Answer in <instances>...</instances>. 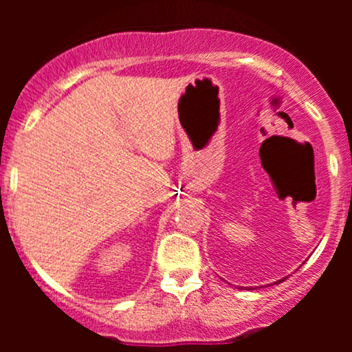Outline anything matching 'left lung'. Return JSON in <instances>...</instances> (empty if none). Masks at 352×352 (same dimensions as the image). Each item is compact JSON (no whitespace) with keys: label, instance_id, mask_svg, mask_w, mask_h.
<instances>
[{"label":"left lung","instance_id":"left-lung-1","mask_svg":"<svg viewBox=\"0 0 352 352\" xmlns=\"http://www.w3.org/2000/svg\"><path fill=\"white\" fill-rule=\"evenodd\" d=\"M281 281H285V280H280V283H281Z\"/></svg>","mask_w":352,"mask_h":352}]
</instances>
